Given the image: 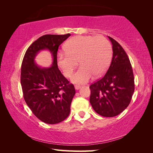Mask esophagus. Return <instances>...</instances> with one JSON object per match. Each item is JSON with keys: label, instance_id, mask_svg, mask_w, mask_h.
Listing matches in <instances>:
<instances>
[{"label": "esophagus", "instance_id": "1", "mask_svg": "<svg viewBox=\"0 0 153 153\" xmlns=\"http://www.w3.org/2000/svg\"><path fill=\"white\" fill-rule=\"evenodd\" d=\"M80 88H81L80 85H75V88H76V90H79Z\"/></svg>", "mask_w": 153, "mask_h": 153}]
</instances>
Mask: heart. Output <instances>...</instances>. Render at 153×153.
I'll list each match as a JSON object with an SVG mask.
<instances>
[{"instance_id": "b5f03b06", "label": "heart", "mask_w": 153, "mask_h": 153, "mask_svg": "<svg viewBox=\"0 0 153 153\" xmlns=\"http://www.w3.org/2000/svg\"><path fill=\"white\" fill-rule=\"evenodd\" d=\"M65 52H59L56 61L63 75L70 77L77 65L81 66L72 77L76 84H85L93 75L100 76L107 71L112 59V46L104 36H76L65 44Z\"/></svg>"}]
</instances>
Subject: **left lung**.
I'll list each match as a JSON object with an SVG mask.
<instances>
[{"label":"left lung","mask_w":153,"mask_h":153,"mask_svg":"<svg viewBox=\"0 0 153 153\" xmlns=\"http://www.w3.org/2000/svg\"><path fill=\"white\" fill-rule=\"evenodd\" d=\"M113 45V58L107 73L90 86V102L102 117L118 115L128 107L134 92L132 67L120 44L108 36Z\"/></svg>","instance_id":"left-lung-1"}]
</instances>
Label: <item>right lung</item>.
<instances>
[{
    "instance_id": "obj_1",
    "label": "right lung",
    "mask_w": 153,
    "mask_h": 153,
    "mask_svg": "<svg viewBox=\"0 0 153 153\" xmlns=\"http://www.w3.org/2000/svg\"><path fill=\"white\" fill-rule=\"evenodd\" d=\"M71 36L47 34L34 41L25 53L21 69V84L25 102L36 117L48 124L61 122L68 117L76 90L59 70L56 61L59 46ZM48 49L53 65L41 68L34 62L40 50Z\"/></svg>"
}]
</instances>
